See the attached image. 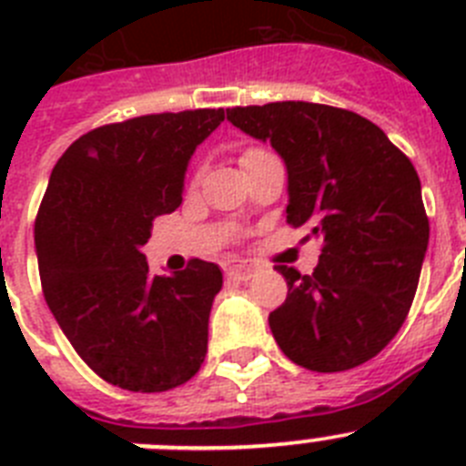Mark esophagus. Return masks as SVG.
I'll return each mask as SVG.
<instances>
[{"label": "esophagus", "instance_id": "esophagus-1", "mask_svg": "<svg viewBox=\"0 0 466 466\" xmlns=\"http://www.w3.org/2000/svg\"><path fill=\"white\" fill-rule=\"evenodd\" d=\"M224 273L228 279H249L254 273V266L242 261H228L224 263Z\"/></svg>", "mask_w": 466, "mask_h": 466}]
</instances>
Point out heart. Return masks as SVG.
I'll list each match as a JSON object with an SVG mask.
<instances>
[{
	"mask_svg": "<svg viewBox=\"0 0 466 466\" xmlns=\"http://www.w3.org/2000/svg\"><path fill=\"white\" fill-rule=\"evenodd\" d=\"M258 154H266V151L257 149V147H252V149H247L245 154H242V160H245V158H252V156H258Z\"/></svg>",
	"mask_w": 466,
	"mask_h": 466,
	"instance_id": "1",
	"label": "heart"
}]
</instances>
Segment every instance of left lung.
I'll return each mask as SVG.
<instances>
[{"instance_id":"obj_1","label":"left lung","mask_w":466,"mask_h":466,"mask_svg":"<svg viewBox=\"0 0 466 466\" xmlns=\"http://www.w3.org/2000/svg\"><path fill=\"white\" fill-rule=\"evenodd\" d=\"M226 116L282 156L287 224L322 242L310 275L275 266L289 287L268 315L279 350L317 373L373 360L409 315L430 242L410 158L376 123L339 106L289 100Z\"/></svg>"}]
</instances>
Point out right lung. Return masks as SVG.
<instances>
[{
    "mask_svg": "<svg viewBox=\"0 0 466 466\" xmlns=\"http://www.w3.org/2000/svg\"><path fill=\"white\" fill-rule=\"evenodd\" d=\"M224 109L147 114L81 135L60 156L35 221L44 299L76 355L130 392H167L198 373L221 270L191 258L151 278L142 247L182 205L196 147Z\"/></svg>",
    "mask_w": 466,
    "mask_h": 466,
    "instance_id": "right-lung-1",
    "label": "right lung"
}]
</instances>
